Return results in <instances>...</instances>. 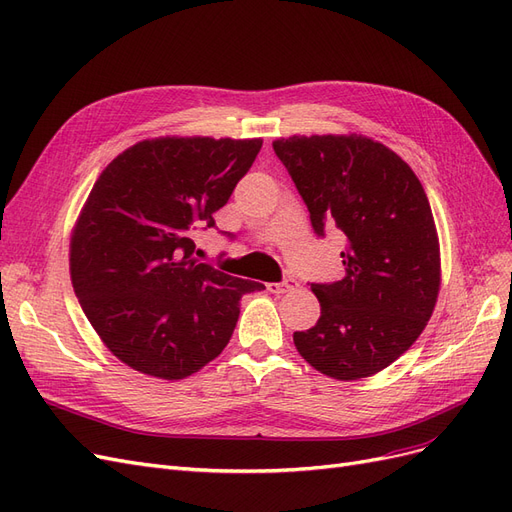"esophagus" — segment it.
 <instances>
[{"mask_svg":"<svg viewBox=\"0 0 512 512\" xmlns=\"http://www.w3.org/2000/svg\"><path fill=\"white\" fill-rule=\"evenodd\" d=\"M266 287H268L270 293H289V291H293L295 287H298V283H295L293 278H285L283 283H268Z\"/></svg>","mask_w":512,"mask_h":512,"instance_id":"1","label":"esophagus"}]
</instances>
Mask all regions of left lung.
Returning <instances> with one entry per match:
<instances>
[{
	"label": "left lung",
	"mask_w": 512,
	"mask_h": 512,
	"mask_svg": "<svg viewBox=\"0 0 512 512\" xmlns=\"http://www.w3.org/2000/svg\"><path fill=\"white\" fill-rule=\"evenodd\" d=\"M317 236L338 227L344 278L310 283L315 327L295 332L308 364L357 381L393 364L430 321L440 249L430 202L408 163L364 136H293L272 142Z\"/></svg>",
	"instance_id": "1"
}]
</instances>
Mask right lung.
Returning a JSON list of instances; mask_svg holds the SVG:
<instances>
[{
    "label": "right lung",
    "mask_w": 512,
    "mask_h": 512,
    "mask_svg": "<svg viewBox=\"0 0 512 512\" xmlns=\"http://www.w3.org/2000/svg\"><path fill=\"white\" fill-rule=\"evenodd\" d=\"M261 140L138 142L95 180L70 242L76 298L114 357L178 381L227 346L244 293L261 283L195 257V229L214 227Z\"/></svg>",
    "instance_id": "right-lung-1"
}]
</instances>
